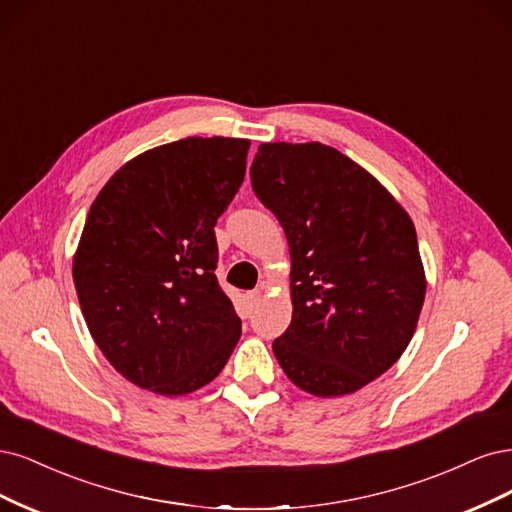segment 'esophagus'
<instances>
[{"mask_svg": "<svg viewBox=\"0 0 512 512\" xmlns=\"http://www.w3.org/2000/svg\"><path fill=\"white\" fill-rule=\"evenodd\" d=\"M261 302V291H249L246 293V306H249L251 310Z\"/></svg>", "mask_w": 512, "mask_h": 512, "instance_id": "1", "label": "esophagus"}]
</instances>
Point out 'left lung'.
Returning <instances> with one entry per match:
<instances>
[{
  "mask_svg": "<svg viewBox=\"0 0 512 512\" xmlns=\"http://www.w3.org/2000/svg\"><path fill=\"white\" fill-rule=\"evenodd\" d=\"M251 183L291 255L278 364L317 398L355 393L415 334L427 287L415 225L370 172L321 142L259 144Z\"/></svg>",
  "mask_w": 512,
  "mask_h": 512,
  "instance_id": "8db88e82",
  "label": "left lung"
}]
</instances>
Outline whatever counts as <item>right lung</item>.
I'll list each match as a JSON object with an SVG mask.
<instances>
[{
  "label": "right lung",
  "instance_id": "add662e5",
  "mask_svg": "<svg viewBox=\"0 0 512 512\" xmlns=\"http://www.w3.org/2000/svg\"><path fill=\"white\" fill-rule=\"evenodd\" d=\"M249 140L185 138L114 172L95 197L72 276L89 332L129 383L185 395L217 378L242 323L214 276V225Z\"/></svg>",
  "mask_w": 512,
  "mask_h": 512
}]
</instances>
